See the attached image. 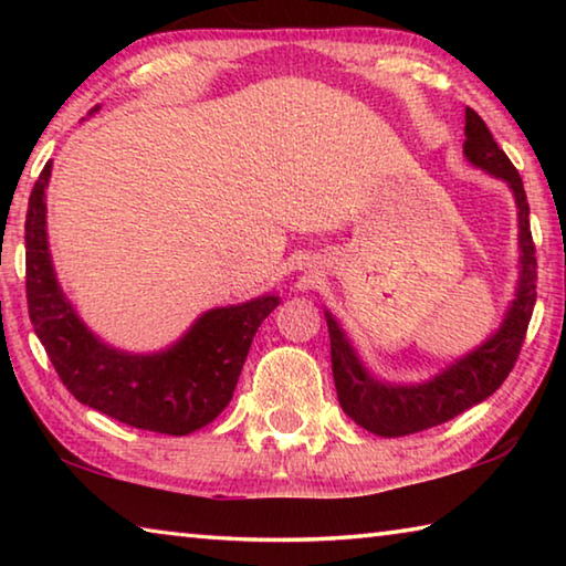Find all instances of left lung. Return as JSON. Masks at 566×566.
Here are the masks:
<instances>
[{
  "instance_id": "1",
  "label": "left lung",
  "mask_w": 566,
  "mask_h": 566,
  "mask_svg": "<svg viewBox=\"0 0 566 566\" xmlns=\"http://www.w3.org/2000/svg\"><path fill=\"white\" fill-rule=\"evenodd\" d=\"M464 157L474 167L510 185L516 217H520V282L514 300L504 314L502 327L482 347L449 364L424 385H389L364 367L357 352L344 337L342 327L329 312H324L332 344V375L342 409L359 427L379 437H405L421 429L444 424L469 407L492 397L510 377L520 357L526 327L536 302V256L530 232V205H526L520 171L496 145L492 132L474 109L464 112Z\"/></svg>"
}]
</instances>
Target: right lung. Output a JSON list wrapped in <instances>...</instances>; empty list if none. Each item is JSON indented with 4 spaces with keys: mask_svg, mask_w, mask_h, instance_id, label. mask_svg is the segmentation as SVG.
Returning <instances> with one entry per match:
<instances>
[{
    "mask_svg": "<svg viewBox=\"0 0 566 566\" xmlns=\"http://www.w3.org/2000/svg\"><path fill=\"white\" fill-rule=\"evenodd\" d=\"M50 177L52 161H46L27 209V304L62 385L76 401L122 424L171 437L197 432L229 405L254 334L280 296L264 294L209 310L165 352L129 354L109 347L76 317L56 282L46 242Z\"/></svg>",
    "mask_w": 566,
    "mask_h": 566,
    "instance_id": "obj_1",
    "label": "right lung"
}]
</instances>
